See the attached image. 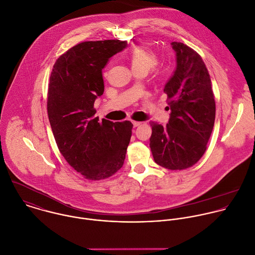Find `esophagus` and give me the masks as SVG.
<instances>
[{
    "label": "esophagus",
    "instance_id": "1",
    "mask_svg": "<svg viewBox=\"0 0 255 255\" xmlns=\"http://www.w3.org/2000/svg\"><path fill=\"white\" fill-rule=\"evenodd\" d=\"M132 123H133L134 127H138V126H140L142 124V122H139V121H133Z\"/></svg>",
    "mask_w": 255,
    "mask_h": 255
}]
</instances>
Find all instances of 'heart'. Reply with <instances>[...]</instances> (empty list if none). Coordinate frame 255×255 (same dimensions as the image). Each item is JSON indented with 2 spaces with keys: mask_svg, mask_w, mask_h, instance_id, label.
Returning a JSON list of instances; mask_svg holds the SVG:
<instances>
[{
  "mask_svg": "<svg viewBox=\"0 0 255 255\" xmlns=\"http://www.w3.org/2000/svg\"><path fill=\"white\" fill-rule=\"evenodd\" d=\"M127 59L130 63L132 71L136 73H145L154 69L158 62L157 54L147 46H135L128 54Z\"/></svg>",
  "mask_w": 255,
  "mask_h": 255,
  "instance_id": "heart-1",
  "label": "heart"
}]
</instances>
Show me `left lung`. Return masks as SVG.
<instances>
[{
  "label": "left lung",
  "instance_id": "obj_1",
  "mask_svg": "<svg viewBox=\"0 0 255 255\" xmlns=\"http://www.w3.org/2000/svg\"><path fill=\"white\" fill-rule=\"evenodd\" d=\"M177 67L164 87L168 124L150 122V148L154 161L170 170H183L206 151L215 120V100L208 70L201 56L180 42L171 43Z\"/></svg>",
  "mask_w": 255,
  "mask_h": 255
}]
</instances>
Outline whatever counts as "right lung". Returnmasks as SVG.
<instances>
[{"mask_svg": "<svg viewBox=\"0 0 255 255\" xmlns=\"http://www.w3.org/2000/svg\"><path fill=\"white\" fill-rule=\"evenodd\" d=\"M126 41H87L77 44L54 64L47 110L59 151L88 180L106 179L123 166L132 135L130 121L94 117V102L104 92L102 69Z\"/></svg>", "mask_w": 255, "mask_h": 255, "instance_id": "right-lung-1", "label": "right lung"}]
</instances>
